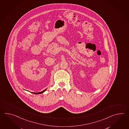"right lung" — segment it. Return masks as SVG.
Segmentation results:
<instances>
[{
    "label": "right lung",
    "instance_id": "add662e5",
    "mask_svg": "<svg viewBox=\"0 0 129 129\" xmlns=\"http://www.w3.org/2000/svg\"><path fill=\"white\" fill-rule=\"evenodd\" d=\"M47 88H46V89H45L43 91H41V92H38V93H34V92H31V93H34V94H41V93H44L45 91H46V90H47Z\"/></svg>",
    "mask_w": 129,
    "mask_h": 129
}]
</instances>
